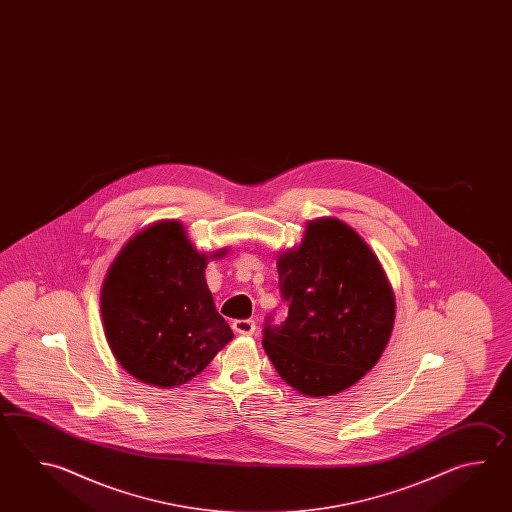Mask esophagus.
I'll use <instances>...</instances> for the list:
<instances>
[{"instance_id":"esophagus-1","label":"esophagus","mask_w":512,"mask_h":512,"mask_svg":"<svg viewBox=\"0 0 512 512\" xmlns=\"http://www.w3.org/2000/svg\"><path fill=\"white\" fill-rule=\"evenodd\" d=\"M233 331L239 335H253L255 333V322L250 319H239L233 322Z\"/></svg>"}]
</instances>
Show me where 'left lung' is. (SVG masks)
I'll use <instances>...</instances> for the list:
<instances>
[{"mask_svg": "<svg viewBox=\"0 0 512 512\" xmlns=\"http://www.w3.org/2000/svg\"><path fill=\"white\" fill-rule=\"evenodd\" d=\"M288 317H266L262 346L284 382L309 396L353 386L377 364L395 322V297L375 253L337 219L306 226L297 250L280 255Z\"/></svg>", "mask_w": 512, "mask_h": 512, "instance_id": "left-lung-1", "label": "left lung"}]
</instances>
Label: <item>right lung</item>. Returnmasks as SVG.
Segmentation results:
<instances>
[{"label":"right lung","instance_id":"obj_1","mask_svg":"<svg viewBox=\"0 0 512 512\" xmlns=\"http://www.w3.org/2000/svg\"><path fill=\"white\" fill-rule=\"evenodd\" d=\"M204 268L206 257L179 222L155 224L117 255L101 290V315L108 346L130 375L181 386L232 340Z\"/></svg>","mask_w":512,"mask_h":512}]
</instances>
